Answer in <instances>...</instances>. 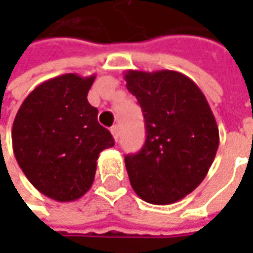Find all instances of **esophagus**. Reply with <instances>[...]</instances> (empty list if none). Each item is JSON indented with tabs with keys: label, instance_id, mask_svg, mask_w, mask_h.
<instances>
[{
	"label": "esophagus",
	"instance_id": "obj_1",
	"mask_svg": "<svg viewBox=\"0 0 253 253\" xmlns=\"http://www.w3.org/2000/svg\"><path fill=\"white\" fill-rule=\"evenodd\" d=\"M111 133H112V136H114V139L117 141V139H118V136H120V129H118V126H117V125L111 128Z\"/></svg>",
	"mask_w": 253,
	"mask_h": 253
}]
</instances>
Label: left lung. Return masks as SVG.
Here are the masks:
<instances>
[{
  "mask_svg": "<svg viewBox=\"0 0 253 253\" xmlns=\"http://www.w3.org/2000/svg\"><path fill=\"white\" fill-rule=\"evenodd\" d=\"M141 105L146 141L125 156L132 189L146 203L165 206L190 194L207 176L219 145L207 98L187 76L173 70L124 74Z\"/></svg>",
  "mask_w": 253,
  "mask_h": 253,
  "instance_id": "left-lung-1",
  "label": "left lung"
}]
</instances>
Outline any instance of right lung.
Returning a JSON list of instances; mask_svg holds the SVG:
<instances>
[{
    "instance_id": "obj_1",
    "label": "right lung",
    "mask_w": 253,
    "mask_h": 253,
    "mask_svg": "<svg viewBox=\"0 0 253 253\" xmlns=\"http://www.w3.org/2000/svg\"><path fill=\"white\" fill-rule=\"evenodd\" d=\"M95 76L67 73L29 92L12 124L15 159L35 189L69 203L91 187L100 152L114 138L87 101Z\"/></svg>"
}]
</instances>
